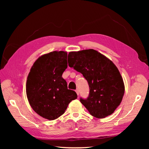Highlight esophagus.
Instances as JSON below:
<instances>
[{"instance_id": "esophagus-1", "label": "esophagus", "mask_w": 149, "mask_h": 149, "mask_svg": "<svg viewBox=\"0 0 149 149\" xmlns=\"http://www.w3.org/2000/svg\"><path fill=\"white\" fill-rule=\"evenodd\" d=\"M75 91H76V94H78V95H79V90H78V89H76L75 90Z\"/></svg>"}]
</instances>
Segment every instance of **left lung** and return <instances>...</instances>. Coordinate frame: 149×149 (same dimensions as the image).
I'll list each match as a JSON object with an SVG mask.
<instances>
[{"mask_svg":"<svg viewBox=\"0 0 149 149\" xmlns=\"http://www.w3.org/2000/svg\"><path fill=\"white\" fill-rule=\"evenodd\" d=\"M68 65L81 73L89 87L86 99L80 102L93 116L102 119L112 114L120 104L124 84L118 68L93 49L70 52Z\"/></svg>","mask_w":149,"mask_h":149,"instance_id":"left-lung-1","label":"left lung"}]
</instances>
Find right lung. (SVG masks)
Returning <instances> with one entry per match:
<instances>
[{"mask_svg": "<svg viewBox=\"0 0 149 149\" xmlns=\"http://www.w3.org/2000/svg\"><path fill=\"white\" fill-rule=\"evenodd\" d=\"M67 52L54 51L39 57L27 77L26 93L33 111L48 120L65 113L69 103L77 98L62 78L67 68Z\"/></svg>", "mask_w": 149, "mask_h": 149, "instance_id": "obj_1", "label": "right lung"}]
</instances>
